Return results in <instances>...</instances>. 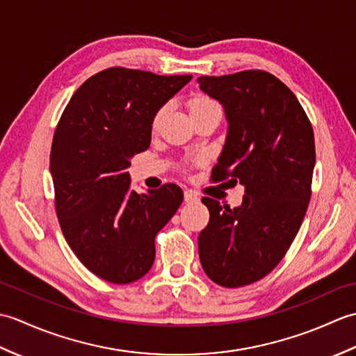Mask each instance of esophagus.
<instances>
[{
    "mask_svg": "<svg viewBox=\"0 0 356 356\" xmlns=\"http://www.w3.org/2000/svg\"><path fill=\"white\" fill-rule=\"evenodd\" d=\"M185 202L186 203H199L200 197L193 191H185Z\"/></svg>",
    "mask_w": 356,
    "mask_h": 356,
    "instance_id": "1",
    "label": "esophagus"
}]
</instances>
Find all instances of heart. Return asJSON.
Instances as JSON below:
<instances>
[{"label":"heart","instance_id":"obj_1","mask_svg":"<svg viewBox=\"0 0 356 356\" xmlns=\"http://www.w3.org/2000/svg\"><path fill=\"white\" fill-rule=\"evenodd\" d=\"M211 104H214V102L211 101L209 97L203 96V95H195V96L191 97L190 102H188V107H190V111H195V110L207 107V105H211ZM159 119H161V111H157L156 115H154V118H153V127L157 125Z\"/></svg>","mask_w":356,"mask_h":356}]
</instances>
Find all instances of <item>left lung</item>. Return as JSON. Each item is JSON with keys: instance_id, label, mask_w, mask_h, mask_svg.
Listing matches in <instances>:
<instances>
[{"instance_id": "8db88e82", "label": "left lung", "mask_w": 356, "mask_h": 356, "mask_svg": "<svg viewBox=\"0 0 356 356\" xmlns=\"http://www.w3.org/2000/svg\"><path fill=\"white\" fill-rule=\"evenodd\" d=\"M223 105L228 136L214 182L245 186L237 208L203 197L209 223L199 234L202 268L214 283L259 282L282 261L297 236L312 194L314 130L289 88L274 74L245 70L197 78Z\"/></svg>"}]
</instances>
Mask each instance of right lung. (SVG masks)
Here are the masks:
<instances>
[{
    "label": "right lung",
    "mask_w": 356,
    "mask_h": 356,
    "mask_svg": "<svg viewBox=\"0 0 356 356\" xmlns=\"http://www.w3.org/2000/svg\"><path fill=\"white\" fill-rule=\"evenodd\" d=\"M191 79L111 67L74 92L56 125L50 172L59 225L79 261L105 282L147 274L157 232L184 200L174 184L133 191L127 170L149 147L156 113Z\"/></svg>",
    "instance_id": "add662e5"
}]
</instances>
